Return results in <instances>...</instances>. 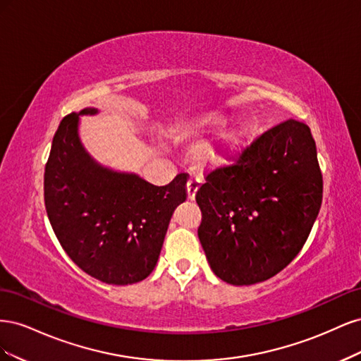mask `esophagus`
Here are the masks:
<instances>
[{
    "mask_svg": "<svg viewBox=\"0 0 361 361\" xmlns=\"http://www.w3.org/2000/svg\"><path fill=\"white\" fill-rule=\"evenodd\" d=\"M200 187V180L197 178H191L187 183V194H188V199L194 200L195 199V192L199 191Z\"/></svg>",
    "mask_w": 361,
    "mask_h": 361,
    "instance_id": "1",
    "label": "esophagus"
}]
</instances>
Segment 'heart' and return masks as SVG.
<instances>
[{
  "mask_svg": "<svg viewBox=\"0 0 361 361\" xmlns=\"http://www.w3.org/2000/svg\"><path fill=\"white\" fill-rule=\"evenodd\" d=\"M239 141H241V137L239 135H233V138H231V145H228L227 147H226V150H232ZM207 159H215L216 157H218V154H215V152H207V154L204 155Z\"/></svg>",
  "mask_w": 361,
  "mask_h": 361,
  "instance_id": "obj_1",
  "label": "heart"
}]
</instances>
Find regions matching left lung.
Listing matches in <instances>:
<instances>
[{
  "label": "left lung",
  "mask_w": 361,
  "mask_h": 361,
  "mask_svg": "<svg viewBox=\"0 0 361 361\" xmlns=\"http://www.w3.org/2000/svg\"><path fill=\"white\" fill-rule=\"evenodd\" d=\"M199 239L216 277L247 286L274 277L307 241L322 203V173L310 128L268 129L235 164L206 176L195 194Z\"/></svg>",
  "instance_id": "1"
}]
</instances>
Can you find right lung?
Listing matches in <instances>:
<instances>
[{"label":"right lung","instance_id":"add662e5","mask_svg":"<svg viewBox=\"0 0 361 361\" xmlns=\"http://www.w3.org/2000/svg\"><path fill=\"white\" fill-rule=\"evenodd\" d=\"M84 108L61 120L45 167V206L68 256L108 285H133L154 271L171 215L187 200V173L157 187L96 162L80 140Z\"/></svg>","mask_w":361,"mask_h":361}]
</instances>
